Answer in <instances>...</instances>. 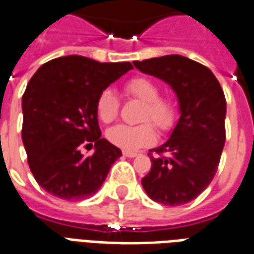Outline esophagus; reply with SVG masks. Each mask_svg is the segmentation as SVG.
<instances>
[{"mask_svg": "<svg viewBox=\"0 0 254 254\" xmlns=\"http://www.w3.org/2000/svg\"><path fill=\"white\" fill-rule=\"evenodd\" d=\"M122 155L127 156V157H136L137 153L136 152H130V151H124L122 152Z\"/></svg>", "mask_w": 254, "mask_h": 254, "instance_id": "obj_1", "label": "esophagus"}]
</instances>
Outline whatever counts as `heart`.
I'll list each match as a JSON object with an SVG mask.
<instances>
[{
	"label": "heart",
	"instance_id": "heart-1",
	"mask_svg": "<svg viewBox=\"0 0 254 254\" xmlns=\"http://www.w3.org/2000/svg\"><path fill=\"white\" fill-rule=\"evenodd\" d=\"M125 93L130 98L138 99L144 103L140 114V121H151L160 132H168L174 127L178 112L175 103L168 98H161L159 86L145 76H136L127 80ZM95 112L99 120L112 122L120 112V99L112 89H105L99 93L95 102ZM108 140L113 145L127 151H134L155 141L156 133L150 122L138 125L118 124L109 127L106 132Z\"/></svg>",
	"mask_w": 254,
	"mask_h": 254
}]
</instances>
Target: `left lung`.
<instances>
[{"label":"left lung","instance_id":"8db88e82","mask_svg":"<svg viewBox=\"0 0 254 254\" xmlns=\"http://www.w3.org/2000/svg\"><path fill=\"white\" fill-rule=\"evenodd\" d=\"M134 65L170 84L180 110L167 142L149 151L152 167L142 178V187L157 203H189L207 189L221 160L226 138L223 90L206 65L185 56L137 60ZM152 151L158 155L153 156Z\"/></svg>","mask_w":254,"mask_h":254}]
</instances>
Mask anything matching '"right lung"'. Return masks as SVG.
<instances>
[{
	"mask_svg": "<svg viewBox=\"0 0 254 254\" xmlns=\"http://www.w3.org/2000/svg\"><path fill=\"white\" fill-rule=\"evenodd\" d=\"M129 62L99 63L69 55L37 69L22 95V142L40 187L56 198L82 200L103 185L121 149L101 137L99 93L132 69ZM94 146L91 156L80 148Z\"/></svg>",
	"mask_w": 254,
	"mask_h": 254,
	"instance_id": "right-lung-1",
	"label": "right lung"
}]
</instances>
